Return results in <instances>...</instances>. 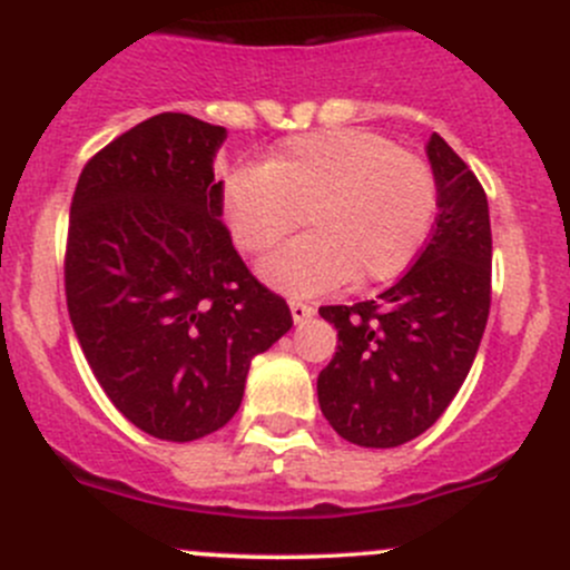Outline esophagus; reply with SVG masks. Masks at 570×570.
I'll list each match as a JSON object with an SVG mask.
<instances>
[{
	"instance_id": "1",
	"label": "esophagus",
	"mask_w": 570,
	"mask_h": 570,
	"mask_svg": "<svg viewBox=\"0 0 570 570\" xmlns=\"http://www.w3.org/2000/svg\"><path fill=\"white\" fill-rule=\"evenodd\" d=\"M289 308H292V320H295L297 325H301V322H305L311 314H314V305L303 303V301H289Z\"/></svg>"
}]
</instances>
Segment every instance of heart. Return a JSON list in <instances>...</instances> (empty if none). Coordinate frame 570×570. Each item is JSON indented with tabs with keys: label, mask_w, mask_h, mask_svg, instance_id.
<instances>
[{
	"label": "heart",
	"mask_w": 570,
	"mask_h": 570,
	"mask_svg": "<svg viewBox=\"0 0 570 570\" xmlns=\"http://www.w3.org/2000/svg\"><path fill=\"white\" fill-rule=\"evenodd\" d=\"M224 213L245 254L273 250L305 215L314 232L269 256L262 273L289 295H320L404 273L434 224L436 179L421 155L374 130H311L281 141L262 169L226 179Z\"/></svg>",
	"instance_id": "heart-1"
}]
</instances>
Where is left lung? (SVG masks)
Wrapping results in <instances>:
<instances>
[{
	"mask_svg": "<svg viewBox=\"0 0 570 570\" xmlns=\"http://www.w3.org/2000/svg\"><path fill=\"white\" fill-rule=\"evenodd\" d=\"M436 224L429 243L376 301L322 305L338 331L316 380L322 415L361 448L415 440L464 385L491 305V224L483 185L442 136L429 139Z\"/></svg>",
	"mask_w": 570,
	"mask_h": 570,
	"instance_id": "left-lung-1",
	"label": "left lung"
}]
</instances>
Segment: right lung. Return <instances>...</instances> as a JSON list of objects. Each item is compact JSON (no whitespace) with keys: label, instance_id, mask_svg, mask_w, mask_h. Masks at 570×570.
I'll return each instance as SVG.
<instances>
[{"label":"right lung","instance_id":"right-lung-1","mask_svg":"<svg viewBox=\"0 0 570 570\" xmlns=\"http://www.w3.org/2000/svg\"><path fill=\"white\" fill-rule=\"evenodd\" d=\"M224 139L220 125L155 114L87 160L70 202L65 297L83 357L136 429L169 442L226 426L250 357L292 327L220 218Z\"/></svg>","mask_w":570,"mask_h":570}]
</instances>
